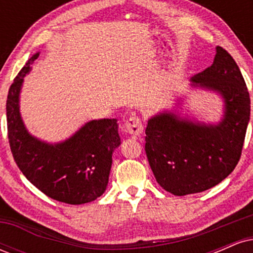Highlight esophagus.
I'll return each instance as SVG.
<instances>
[{
	"mask_svg": "<svg viewBox=\"0 0 253 253\" xmlns=\"http://www.w3.org/2000/svg\"><path fill=\"white\" fill-rule=\"evenodd\" d=\"M125 129H126V133H128L130 135H140L144 132V125L141 123V119L135 117V115L127 119L126 123H125Z\"/></svg>",
	"mask_w": 253,
	"mask_h": 253,
	"instance_id": "obj_1",
	"label": "esophagus"
}]
</instances>
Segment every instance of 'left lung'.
<instances>
[{
    "label": "left lung",
    "instance_id": "8db88e82",
    "mask_svg": "<svg viewBox=\"0 0 253 253\" xmlns=\"http://www.w3.org/2000/svg\"><path fill=\"white\" fill-rule=\"evenodd\" d=\"M193 82L225 98L221 123L207 126L163 113L150 119L145 129V152L156 181L177 196L210 189L234 170L250 120L248 86L236 60L221 46L213 64Z\"/></svg>",
    "mask_w": 253,
    "mask_h": 253
}]
</instances>
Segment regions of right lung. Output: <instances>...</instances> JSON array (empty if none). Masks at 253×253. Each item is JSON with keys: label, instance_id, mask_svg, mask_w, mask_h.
<instances>
[{"label": "right lung", "instance_id": "1", "mask_svg": "<svg viewBox=\"0 0 253 253\" xmlns=\"http://www.w3.org/2000/svg\"><path fill=\"white\" fill-rule=\"evenodd\" d=\"M34 54L14 78L7 97V128L14 161L26 178L51 199L82 205L108 184L113 151L120 145L117 119L92 120L62 144L47 145L28 134L19 113V94Z\"/></svg>", "mask_w": 253, "mask_h": 253}]
</instances>
